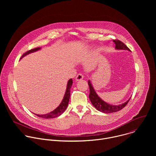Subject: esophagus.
Segmentation results:
<instances>
[{
	"label": "esophagus",
	"mask_w": 156,
	"mask_h": 156,
	"mask_svg": "<svg viewBox=\"0 0 156 156\" xmlns=\"http://www.w3.org/2000/svg\"><path fill=\"white\" fill-rule=\"evenodd\" d=\"M84 78V76L82 73H79L77 75V76H76V78H75V80L76 81H80V80H83Z\"/></svg>",
	"instance_id": "obj_1"
}]
</instances>
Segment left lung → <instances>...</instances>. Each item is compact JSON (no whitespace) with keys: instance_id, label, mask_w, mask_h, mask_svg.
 <instances>
[{"instance_id":"obj_1","label":"left lung","mask_w":156,"mask_h":156,"mask_svg":"<svg viewBox=\"0 0 156 156\" xmlns=\"http://www.w3.org/2000/svg\"><path fill=\"white\" fill-rule=\"evenodd\" d=\"M114 42L115 44V48L117 49H123V50H128L129 51H131L130 49L125 45V44L122 42V41L118 40V39H114ZM88 85L90 87V95H89V98L92 103V104L95 107V108L102 112L105 113V114H109V113H113L116 112L117 111H119L122 110L123 108H124L128 102H129L130 98L125 103L119 105H110L104 101H102L96 94V91H94V88L90 82V81H88Z\"/></svg>"}]
</instances>
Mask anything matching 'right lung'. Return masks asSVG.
I'll return each mask as SVG.
<instances>
[{
	"label": "right lung",
	"instance_id": "right-lung-1",
	"mask_svg": "<svg viewBox=\"0 0 156 156\" xmlns=\"http://www.w3.org/2000/svg\"><path fill=\"white\" fill-rule=\"evenodd\" d=\"M40 49H41L40 48H34V49H31V50L26 52L25 53H24L23 54V55L21 56V58L31 52H33L39 50ZM72 83H73V80L71 78L68 81L67 86H66V92H65V96L63 97V99L62 101L61 102L60 104L59 105V106L57 108H55L54 110L52 111V112H51L49 114H44V115H37L36 114V115L38 116L39 117H41L43 119H53V118L57 117L60 116L61 114H62V113L65 110V109L66 108V107H67L68 104H69L70 96V90H71V87L72 86Z\"/></svg>",
	"mask_w": 156,
	"mask_h": 156
}]
</instances>
